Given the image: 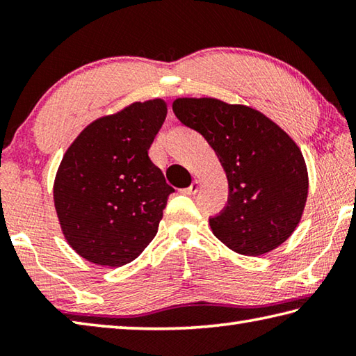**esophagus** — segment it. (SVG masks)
I'll list each match as a JSON object with an SVG mask.
<instances>
[{
	"mask_svg": "<svg viewBox=\"0 0 356 356\" xmlns=\"http://www.w3.org/2000/svg\"><path fill=\"white\" fill-rule=\"evenodd\" d=\"M200 186H201V182H200V180H193V182H191V185L188 186V188L182 190V193H185V195H188V196H191V195H196L197 190H200Z\"/></svg>",
	"mask_w": 356,
	"mask_h": 356,
	"instance_id": "obj_1",
	"label": "esophagus"
}]
</instances>
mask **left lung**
<instances>
[{
	"label": "left lung",
	"instance_id": "8db88e82",
	"mask_svg": "<svg viewBox=\"0 0 356 356\" xmlns=\"http://www.w3.org/2000/svg\"><path fill=\"white\" fill-rule=\"evenodd\" d=\"M172 111L215 150L229 185L227 206L210 218L213 236L243 256H262L292 236L308 200L300 147L254 108L213 97H179Z\"/></svg>",
	"mask_w": 356,
	"mask_h": 356
}]
</instances>
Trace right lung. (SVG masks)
Wrapping results in <instances>:
<instances>
[{
    "label": "right lung",
    "mask_w": 356,
    "mask_h": 356,
    "mask_svg": "<svg viewBox=\"0 0 356 356\" xmlns=\"http://www.w3.org/2000/svg\"><path fill=\"white\" fill-rule=\"evenodd\" d=\"M163 99L134 102L92 120L65 150L53 201L78 256L122 267L152 242L174 191L147 150L165 122Z\"/></svg>",
    "instance_id": "right-lung-1"
}]
</instances>
